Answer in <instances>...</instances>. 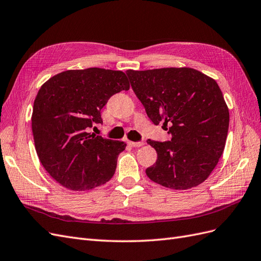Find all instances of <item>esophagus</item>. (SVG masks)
Segmentation results:
<instances>
[{
  "mask_svg": "<svg viewBox=\"0 0 261 261\" xmlns=\"http://www.w3.org/2000/svg\"><path fill=\"white\" fill-rule=\"evenodd\" d=\"M130 147H135V148H138V147H141L144 145V143H140V141H132V140H128L127 143Z\"/></svg>",
  "mask_w": 261,
  "mask_h": 261,
  "instance_id": "obj_1",
  "label": "esophagus"
}]
</instances>
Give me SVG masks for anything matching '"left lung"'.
I'll return each instance as SVG.
<instances>
[{
  "mask_svg": "<svg viewBox=\"0 0 261 261\" xmlns=\"http://www.w3.org/2000/svg\"><path fill=\"white\" fill-rule=\"evenodd\" d=\"M126 74L150 120L162 123L172 135L165 143L148 139L158 158L147 176L175 191L200 185L223 153L230 122L217 82L191 67L128 69Z\"/></svg>",
  "mask_w": 261,
  "mask_h": 261,
  "instance_id": "left-lung-1",
  "label": "left lung"
}]
</instances>
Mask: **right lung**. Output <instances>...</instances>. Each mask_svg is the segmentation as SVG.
<instances>
[{
    "mask_svg": "<svg viewBox=\"0 0 261 261\" xmlns=\"http://www.w3.org/2000/svg\"><path fill=\"white\" fill-rule=\"evenodd\" d=\"M128 89L125 73L98 67L64 70L40 87L31 115L35 147L42 167L60 185L86 192L112 178L126 144L96 136L89 128L102 123L101 110L110 97Z\"/></svg>",
    "mask_w": 261,
    "mask_h": 261,
    "instance_id": "obj_1",
    "label": "right lung"
}]
</instances>
